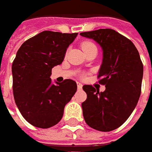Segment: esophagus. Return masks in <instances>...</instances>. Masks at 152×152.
Wrapping results in <instances>:
<instances>
[{
  "label": "esophagus",
  "mask_w": 152,
  "mask_h": 152,
  "mask_svg": "<svg viewBox=\"0 0 152 152\" xmlns=\"http://www.w3.org/2000/svg\"><path fill=\"white\" fill-rule=\"evenodd\" d=\"M77 87H78L79 90H81L83 88V85L81 83H79V82H77Z\"/></svg>",
  "instance_id": "34e87169"
}]
</instances>
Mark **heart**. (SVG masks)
Segmentation results:
<instances>
[{"label":"heart","mask_w":152,"mask_h":152,"mask_svg":"<svg viewBox=\"0 0 152 152\" xmlns=\"http://www.w3.org/2000/svg\"><path fill=\"white\" fill-rule=\"evenodd\" d=\"M94 46H96V45L93 44L92 42H90V41H85V42H83V43L81 44V48H82V50H84V51L86 50H88L89 48L94 47Z\"/></svg>","instance_id":"1"}]
</instances>
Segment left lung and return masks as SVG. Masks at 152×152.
I'll list each match as a JSON object with an SVG mask.
<instances>
[{"mask_svg":"<svg viewBox=\"0 0 152 152\" xmlns=\"http://www.w3.org/2000/svg\"><path fill=\"white\" fill-rule=\"evenodd\" d=\"M92 39L103 51L99 70V83L106 86L100 92L91 85H84L87 94L82 103L83 115L88 125L99 131L114 130L131 115L141 92L143 64L139 51L130 39L111 28L80 33Z\"/></svg>","mask_w":152,"mask_h":152,"instance_id":"obj_1","label":"left lung"}]
</instances>
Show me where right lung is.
I'll return each mask as SVG.
<instances>
[{
  "mask_svg": "<svg viewBox=\"0 0 152 152\" xmlns=\"http://www.w3.org/2000/svg\"><path fill=\"white\" fill-rule=\"evenodd\" d=\"M78 33L43 31L18 49L12 66L16 105L27 122L48 129L58 124L64 107L77 91L72 79L53 84L51 69L63 61L66 50Z\"/></svg>",
  "mask_w": 152,
  "mask_h": 152,
  "instance_id": "obj_1",
  "label": "right lung"
}]
</instances>
